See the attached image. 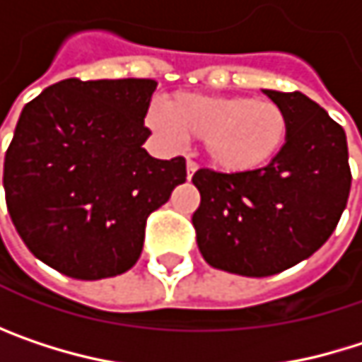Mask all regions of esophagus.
I'll use <instances>...</instances> for the list:
<instances>
[{
  "label": "esophagus",
  "instance_id": "34e87169",
  "mask_svg": "<svg viewBox=\"0 0 362 362\" xmlns=\"http://www.w3.org/2000/svg\"><path fill=\"white\" fill-rule=\"evenodd\" d=\"M194 172H197V163L194 161H186V176H188V180L194 176Z\"/></svg>",
  "mask_w": 362,
  "mask_h": 362
}]
</instances>
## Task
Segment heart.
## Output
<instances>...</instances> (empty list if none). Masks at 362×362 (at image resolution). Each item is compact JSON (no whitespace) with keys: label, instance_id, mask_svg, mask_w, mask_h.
<instances>
[{"label":"heart","instance_id":"obj_1","mask_svg":"<svg viewBox=\"0 0 362 362\" xmlns=\"http://www.w3.org/2000/svg\"><path fill=\"white\" fill-rule=\"evenodd\" d=\"M148 125L168 142L199 140L207 163L224 174H252L270 165L285 148L289 119L266 98L176 94L148 110Z\"/></svg>","mask_w":362,"mask_h":362}]
</instances>
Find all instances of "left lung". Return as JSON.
I'll return each mask as SVG.
<instances>
[{
	"mask_svg": "<svg viewBox=\"0 0 362 362\" xmlns=\"http://www.w3.org/2000/svg\"><path fill=\"white\" fill-rule=\"evenodd\" d=\"M262 92L287 112L283 153L252 174L192 176L199 252L241 276H270L310 257L335 230L352 182L346 132L325 109L302 92Z\"/></svg>",
	"mask_w": 362,
	"mask_h": 362,
	"instance_id": "1",
	"label": "left lung"
}]
</instances>
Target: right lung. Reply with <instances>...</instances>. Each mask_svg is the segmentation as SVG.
Wrapping results in <instances>:
<instances>
[{"label":"right lung","mask_w":362,"mask_h":362,"mask_svg":"<svg viewBox=\"0 0 362 362\" xmlns=\"http://www.w3.org/2000/svg\"><path fill=\"white\" fill-rule=\"evenodd\" d=\"M155 79H64L31 100L4 161L10 218L37 259L98 281L129 270L146 218L186 182L182 157L142 148Z\"/></svg>","instance_id":"obj_1"}]
</instances>
